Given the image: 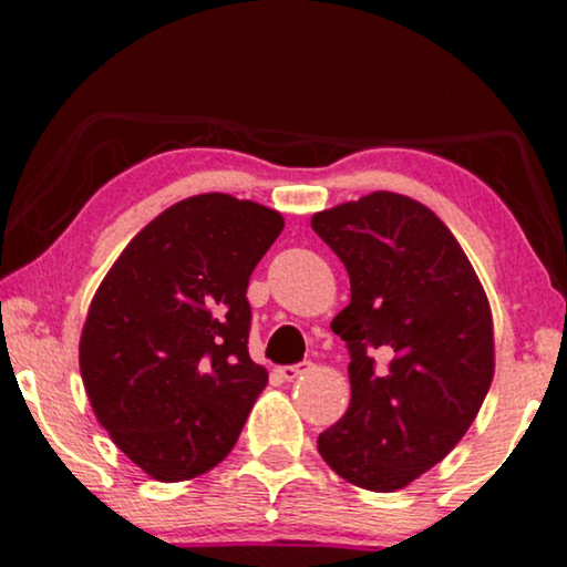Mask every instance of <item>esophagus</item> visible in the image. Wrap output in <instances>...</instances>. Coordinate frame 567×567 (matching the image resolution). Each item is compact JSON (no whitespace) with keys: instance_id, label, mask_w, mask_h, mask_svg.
<instances>
[{"instance_id":"esophagus-1","label":"esophagus","mask_w":567,"mask_h":567,"mask_svg":"<svg viewBox=\"0 0 567 567\" xmlns=\"http://www.w3.org/2000/svg\"><path fill=\"white\" fill-rule=\"evenodd\" d=\"M307 367H309V363H291V367H281V369H278V377L286 379V382H293V379H297L299 374H305Z\"/></svg>"}]
</instances>
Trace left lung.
<instances>
[{
	"label": "left lung",
	"instance_id": "left-lung-1",
	"mask_svg": "<svg viewBox=\"0 0 567 567\" xmlns=\"http://www.w3.org/2000/svg\"><path fill=\"white\" fill-rule=\"evenodd\" d=\"M343 260L351 305L332 320L351 363V405L320 433L348 483L394 493L439 464L493 382V315L452 231L431 208L377 190L312 216Z\"/></svg>",
	"mask_w": 567,
	"mask_h": 567
}]
</instances>
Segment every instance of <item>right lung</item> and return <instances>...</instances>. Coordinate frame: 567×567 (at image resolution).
I'll return each instance as SVG.
<instances>
[{
    "label": "right lung",
    "mask_w": 567,
    "mask_h": 567,
    "mask_svg": "<svg viewBox=\"0 0 567 567\" xmlns=\"http://www.w3.org/2000/svg\"><path fill=\"white\" fill-rule=\"evenodd\" d=\"M281 229L274 208L200 193L146 224L92 297L80 340L90 405L159 483L216 467L266 390L245 293Z\"/></svg>",
    "instance_id": "right-lung-1"
}]
</instances>
